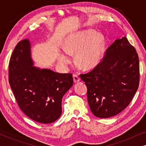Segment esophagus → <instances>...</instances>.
Returning <instances> with one entry per match:
<instances>
[{"label":"esophagus","mask_w":146,"mask_h":146,"mask_svg":"<svg viewBox=\"0 0 146 146\" xmlns=\"http://www.w3.org/2000/svg\"><path fill=\"white\" fill-rule=\"evenodd\" d=\"M73 80H74V83H78V82L80 81V78L76 74L73 75Z\"/></svg>","instance_id":"34e87169"}]
</instances>
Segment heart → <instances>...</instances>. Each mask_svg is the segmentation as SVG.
<instances>
[{"instance_id":"heart-1","label":"heart","mask_w":146,"mask_h":146,"mask_svg":"<svg viewBox=\"0 0 146 146\" xmlns=\"http://www.w3.org/2000/svg\"><path fill=\"white\" fill-rule=\"evenodd\" d=\"M105 40L102 34H96L88 30L79 32L65 40L63 49L68 54H76L75 61L81 68L91 70L100 63L104 51ZM59 61L63 65H68L71 62L69 56L60 53Z\"/></svg>"}]
</instances>
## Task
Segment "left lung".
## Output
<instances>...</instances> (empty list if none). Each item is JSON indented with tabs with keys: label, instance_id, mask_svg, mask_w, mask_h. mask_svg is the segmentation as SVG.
Here are the masks:
<instances>
[{
	"label": "left lung",
	"instance_id": "1",
	"mask_svg": "<svg viewBox=\"0 0 146 146\" xmlns=\"http://www.w3.org/2000/svg\"><path fill=\"white\" fill-rule=\"evenodd\" d=\"M95 116L108 118L123 111L139 86V58L126 37L116 39L93 70L80 75Z\"/></svg>",
	"mask_w": 146,
	"mask_h": 146
}]
</instances>
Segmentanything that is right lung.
Returning a JSON list of instances; mask_svg holds the SVG:
<instances>
[{"label":"right lung","instance_id":"obj_1","mask_svg":"<svg viewBox=\"0 0 146 146\" xmlns=\"http://www.w3.org/2000/svg\"><path fill=\"white\" fill-rule=\"evenodd\" d=\"M34 64L31 42L24 39L16 46L10 60V86L24 113L39 123H52L61 115L62 100L72 86V75Z\"/></svg>","mask_w":146,"mask_h":146}]
</instances>
